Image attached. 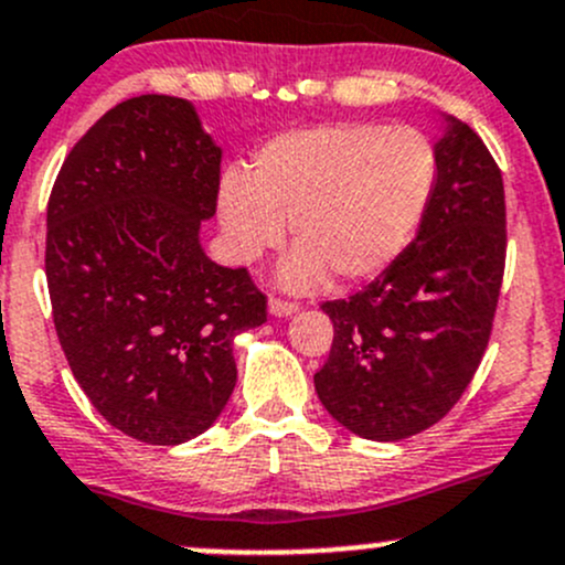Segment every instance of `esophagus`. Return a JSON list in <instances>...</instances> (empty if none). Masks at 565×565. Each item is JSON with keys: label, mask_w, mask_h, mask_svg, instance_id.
Masks as SVG:
<instances>
[{"label": "esophagus", "mask_w": 565, "mask_h": 565, "mask_svg": "<svg viewBox=\"0 0 565 565\" xmlns=\"http://www.w3.org/2000/svg\"><path fill=\"white\" fill-rule=\"evenodd\" d=\"M267 311H270V317L287 319V317H292L295 311H298V302H287V300L273 298L270 302H267Z\"/></svg>", "instance_id": "34e87169"}]
</instances>
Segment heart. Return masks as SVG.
Listing matches in <instances>:
<instances>
[{
    "label": "heart",
    "instance_id": "1",
    "mask_svg": "<svg viewBox=\"0 0 565 565\" xmlns=\"http://www.w3.org/2000/svg\"><path fill=\"white\" fill-rule=\"evenodd\" d=\"M436 151L423 132L384 124H330L273 138L252 178L224 175L218 222L237 263L278 246L292 222L298 246L278 265L289 292L379 276L423 224L436 189Z\"/></svg>",
    "mask_w": 565,
    "mask_h": 565
}]
</instances>
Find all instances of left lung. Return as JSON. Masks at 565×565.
<instances>
[{"label":"left lung","instance_id":"obj_1","mask_svg":"<svg viewBox=\"0 0 565 565\" xmlns=\"http://www.w3.org/2000/svg\"><path fill=\"white\" fill-rule=\"evenodd\" d=\"M441 124L417 237L362 292L322 306L332 347L313 387L367 441H401L447 417L490 341L507 259L501 170L468 124L447 113Z\"/></svg>","mask_w":565,"mask_h":565}]
</instances>
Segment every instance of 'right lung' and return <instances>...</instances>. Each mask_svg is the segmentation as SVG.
<instances>
[{"mask_svg":"<svg viewBox=\"0 0 565 565\" xmlns=\"http://www.w3.org/2000/svg\"><path fill=\"white\" fill-rule=\"evenodd\" d=\"M222 148L189 99L140 94L75 142L47 200L45 276L75 382L116 430L175 447L218 419L235 335L265 322L243 267L213 263Z\"/></svg>","mask_w":565,"mask_h":565,"instance_id":"obj_1","label":"right lung"}]
</instances>
